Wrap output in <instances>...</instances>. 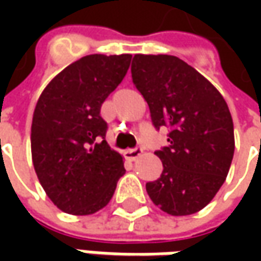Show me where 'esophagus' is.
Masks as SVG:
<instances>
[{
    "instance_id": "1",
    "label": "esophagus",
    "mask_w": 261,
    "mask_h": 261,
    "mask_svg": "<svg viewBox=\"0 0 261 261\" xmlns=\"http://www.w3.org/2000/svg\"><path fill=\"white\" fill-rule=\"evenodd\" d=\"M142 151H144V149H142L141 146H136V148H132V149H127V151L125 152V155L127 160H130V161H135L136 158L142 154Z\"/></svg>"
}]
</instances>
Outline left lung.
I'll return each instance as SVG.
<instances>
[{"label":"left lung","instance_id":"1","mask_svg":"<svg viewBox=\"0 0 261 261\" xmlns=\"http://www.w3.org/2000/svg\"><path fill=\"white\" fill-rule=\"evenodd\" d=\"M132 81L156 130L167 126L160 178L146 183L151 200L173 216L203 209L224 185L234 156V123L224 97L180 58L135 55Z\"/></svg>","mask_w":261,"mask_h":261}]
</instances>
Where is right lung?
I'll use <instances>...</instances> for the list:
<instances>
[{
    "label": "right lung",
    "instance_id": "add662e5",
    "mask_svg": "<svg viewBox=\"0 0 261 261\" xmlns=\"http://www.w3.org/2000/svg\"><path fill=\"white\" fill-rule=\"evenodd\" d=\"M130 59L127 54L84 56L61 71L37 100L33 166L46 195L66 214L91 215L105 207L125 174L122 155L106 142L100 109Z\"/></svg>",
    "mask_w": 261,
    "mask_h": 261
}]
</instances>
